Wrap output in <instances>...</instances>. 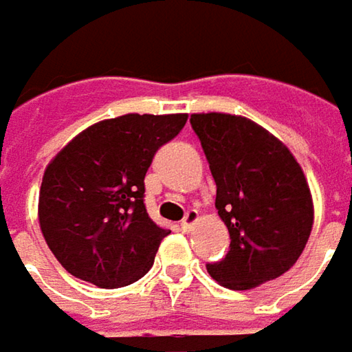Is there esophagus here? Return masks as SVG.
<instances>
[{
    "label": "esophagus",
    "mask_w": 352,
    "mask_h": 352,
    "mask_svg": "<svg viewBox=\"0 0 352 352\" xmlns=\"http://www.w3.org/2000/svg\"><path fill=\"white\" fill-rule=\"evenodd\" d=\"M197 219H199V213H197V209H189V211L185 213V217L181 219V228H183L185 232H189Z\"/></svg>",
    "instance_id": "obj_1"
}]
</instances>
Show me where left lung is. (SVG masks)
Returning a JSON list of instances; mask_svg holds the SVG:
<instances>
[{
  "instance_id": "left-lung-1",
  "label": "left lung",
  "mask_w": 352,
  "mask_h": 352,
  "mask_svg": "<svg viewBox=\"0 0 352 352\" xmlns=\"http://www.w3.org/2000/svg\"><path fill=\"white\" fill-rule=\"evenodd\" d=\"M217 185L215 208L230 252L208 264L213 280L250 290L288 272L308 241L314 209L300 165L274 135L236 114H191Z\"/></svg>"
}]
</instances>
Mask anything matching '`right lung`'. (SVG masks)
Returning a JSON list of instances; mask_svg holds the SVG:
<instances>
[{
    "mask_svg": "<svg viewBox=\"0 0 352 352\" xmlns=\"http://www.w3.org/2000/svg\"><path fill=\"white\" fill-rule=\"evenodd\" d=\"M187 114H124L96 122L46 167L38 217L56 260L98 288H120L151 270L169 230L144 208V175Z\"/></svg>",
    "mask_w": 352,
    "mask_h": 352,
    "instance_id": "add662e5",
    "label": "right lung"
}]
</instances>
